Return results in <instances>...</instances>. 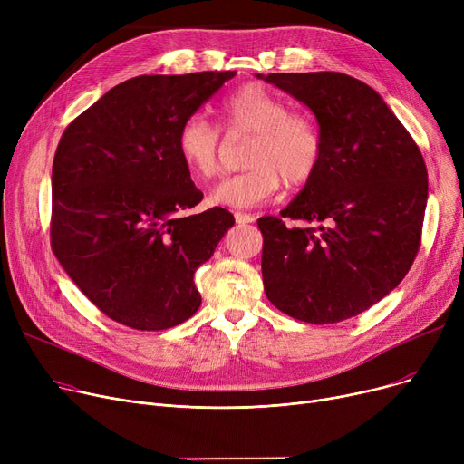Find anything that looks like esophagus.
I'll return each instance as SVG.
<instances>
[{
  "mask_svg": "<svg viewBox=\"0 0 464 464\" xmlns=\"http://www.w3.org/2000/svg\"><path fill=\"white\" fill-rule=\"evenodd\" d=\"M235 219H237V224H240V226H246V224L256 222V218L252 214H248V212H235Z\"/></svg>",
  "mask_w": 464,
  "mask_h": 464,
  "instance_id": "obj_1",
  "label": "esophagus"
}]
</instances>
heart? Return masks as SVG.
Segmentation results:
<instances>
[{
    "instance_id": "1",
    "label": "heart",
    "mask_w": 464,
    "mask_h": 464,
    "mask_svg": "<svg viewBox=\"0 0 464 464\" xmlns=\"http://www.w3.org/2000/svg\"><path fill=\"white\" fill-rule=\"evenodd\" d=\"M222 118L229 133H252L250 169L219 182L210 203L231 208L256 207L280 189L306 184L324 156L320 128L306 114L289 112L284 100L261 84H246L227 95ZM177 149L193 175L212 179L222 169V139L201 114L188 116L177 133Z\"/></svg>"
}]
</instances>
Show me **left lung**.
Masks as SVG:
<instances>
[{"label":"left lung","mask_w":464,"mask_h":464,"mask_svg":"<svg viewBox=\"0 0 464 464\" xmlns=\"http://www.w3.org/2000/svg\"><path fill=\"white\" fill-rule=\"evenodd\" d=\"M318 120L324 156L280 214L327 221L320 234L263 216L265 295L306 324H336L393 291L420 248L429 182L423 156L382 95L344 72L256 75Z\"/></svg>","instance_id":"8db88e82"}]
</instances>
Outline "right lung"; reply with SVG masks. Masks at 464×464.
<instances>
[{"label": "right lung", "instance_id": "obj_1", "mask_svg": "<svg viewBox=\"0 0 464 464\" xmlns=\"http://www.w3.org/2000/svg\"><path fill=\"white\" fill-rule=\"evenodd\" d=\"M237 75H142L111 88L63 131L53 163V250L111 320L139 331L198 312L193 275L233 227L229 210L188 214L203 193L177 149L182 121Z\"/></svg>", "mask_w": 464, "mask_h": 464}]
</instances>
